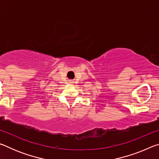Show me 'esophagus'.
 Masks as SVG:
<instances>
[{
  "instance_id": "esophagus-1",
  "label": "esophagus",
  "mask_w": 159,
  "mask_h": 159,
  "mask_svg": "<svg viewBox=\"0 0 159 159\" xmlns=\"http://www.w3.org/2000/svg\"><path fill=\"white\" fill-rule=\"evenodd\" d=\"M70 83H73V81H72V80H71V81H69Z\"/></svg>"
}]
</instances>
